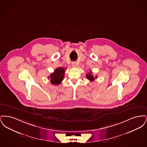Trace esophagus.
<instances>
[{"instance_id": "esophagus-1", "label": "esophagus", "mask_w": 147, "mask_h": 147, "mask_svg": "<svg viewBox=\"0 0 147 147\" xmlns=\"http://www.w3.org/2000/svg\"><path fill=\"white\" fill-rule=\"evenodd\" d=\"M71 64H72V65H73V67H76V66H77V63H76V62H72Z\"/></svg>"}]
</instances>
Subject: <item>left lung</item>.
<instances>
[{"label":"left lung","instance_id":"obj_1","mask_svg":"<svg viewBox=\"0 0 147 147\" xmlns=\"http://www.w3.org/2000/svg\"><path fill=\"white\" fill-rule=\"evenodd\" d=\"M91 74H92V73H91V72H90V73H88V74H86V78H87L88 79H89L90 81L92 82V81H94V80L95 78H97V76H95V77H94V76H92L91 75Z\"/></svg>","mask_w":147,"mask_h":147}]
</instances>
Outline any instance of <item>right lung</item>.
I'll return each instance as SVG.
<instances>
[{
  "instance_id": "obj_1",
  "label": "right lung",
  "mask_w": 147,
  "mask_h": 147,
  "mask_svg": "<svg viewBox=\"0 0 147 147\" xmlns=\"http://www.w3.org/2000/svg\"><path fill=\"white\" fill-rule=\"evenodd\" d=\"M65 69L59 67L55 70L54 72L50 75L51 84L58 85L61 84L64 77Z\"/></svg>"
}]
</instances>
